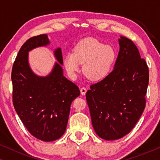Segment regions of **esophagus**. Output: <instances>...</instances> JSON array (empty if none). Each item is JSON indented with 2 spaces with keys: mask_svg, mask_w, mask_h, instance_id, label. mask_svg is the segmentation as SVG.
Segmentation results:
<instances>
[{
  "mask_svg": "<svg viewBox=\"0 0 160 160\" xmlns=\"http://www.w3.org/2000/svg\"><path fill=\"white\" fill-rule=\"evenodd\" d=\"M80 92H81V94H82V95H84L87 92V89L85 88V87H82V88L80 89Z\"/></svg>",
  "mask_w": 160,
  "mask_h": 160,
  "instance_id": "esophagus-1",
  "label": "esophagus"
}]
</instances>
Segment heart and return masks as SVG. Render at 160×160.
<instances>
[{"mask_svg": "<svg viewBox=\"0 0 160 160\" xmlns=\"http://www.w3.org/2000/svg\"><path fill=\"white\" fill-rule=\"evenodd\" d=\"M117 59V52L110 45H105L98 39L84 38L78 42L73 52H68L64 58L68 75L75 78L83 64V73L92 81L104 78L111 71Z\"/></svg>", "mask_w": 160, "mask_h": 160, "instance_id": "b5f03b06", "label": "heart"}]
</instances>
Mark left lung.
<instances>
[{
  "mask_svg": "<svg viewBox=\"0 0 160 160\" xmlns=\"http://www.w3.org/2000/svg\"><path fill=\"white\" fill-rule=\"evenodd\" d=\"M114 68L99 82L90 85L86 99L94 130L107 141L128 134L146 107L149 71L134 43L119 39Z\"/></svg>",
  "mask_w": 160,
  "mask_h": 160,
  "instance_id": "left-lung-1",
  "label": "left lung"
}]
</instances>
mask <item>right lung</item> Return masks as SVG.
I'll use <instances>...</instances> for the list:
<instances>
[{"label": "right lung", "mask_w": 160, "mask_h": 160, "mask_svg": "<svg viewBox=\"0 0 160 160\" xmlns=\"http://www.w3.org/2000/svg\"><path fill=\"white\" fill-rule=\"evenodd\" d=\"M49 43L46 34L30 38L19 49L12 71L15 111L30 134L47 142L55 141L64 134L71 102L80 95L78 87L63 76L58 63L46 77L37 76L30 70L28 52ZM54 55L62 64L61 49H56Z\"/></svg>", "instance_id": "add662e5"}]
</instances>
